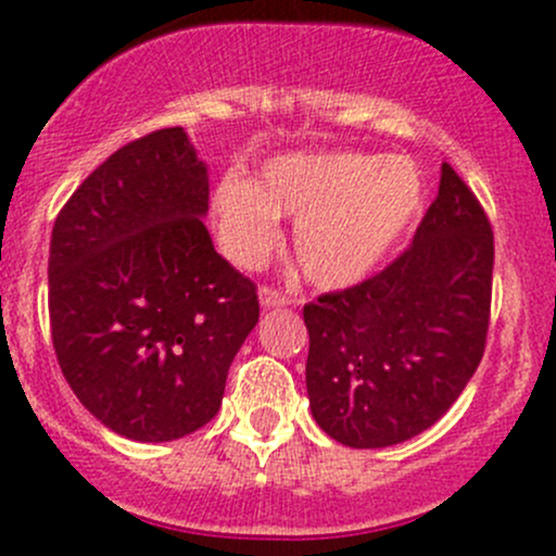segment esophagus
Wrapping results in <instances>:
<instances>
[{
  "label": "esophagus",
  "mask_w": 556,
  "mask_h": 556,
  "mask_svg": "<svg viewBox=\"0 0 556 556\" xmlns=\"http://www.w3.org/2000/svg\"><path fill=\"white\" fill-rule=\"evenodd\" d=\"M257 295H261L263 309H277V306H288L290 304V295L282 293V290L271 288V285H263V288L257 290Z\"/></svg>",
  "instance_id": "34e87169"
}]
</instances>
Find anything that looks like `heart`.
Instances as JSON below:
<instances>
[{
    "label": "heart",
    "instance_id": "heart-1",
    "mask_svg": "<svg viewBox=\"0 0 556 556\" xmlns=\"http://www.w3.org/2000/svg\"><path fill=\"white\" fill-rule=\"evenodd\" d=\"M422 204L425 179L414 161L355 150L279 155L255 182L226 177L212 199L233 261L261 263L279 242L277 217H290L301 271L330 290L366 279Z\"/></svg>",
    "mask_w": 556,
    "mask_h": 556
}]
</instances>
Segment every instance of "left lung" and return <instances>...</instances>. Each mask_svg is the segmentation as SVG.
<instances>
[{
    "label": "left lung",
    "instance_id": "1",
    "mask_svg": "<svg viewBox=\"0 0 556 556\" xmlns=\"http://www.w3.org/2000/svg\"><path fill=\"white\" fill-rule=\"evenodd\" d=\"M495 239L450 164L414 242L374 277L304 306L306 392L319 428L382 450L439 422L479 368Z\"/></svg>",
    "mask_w": 556,
    "mask_h": 556
}]
</instances>
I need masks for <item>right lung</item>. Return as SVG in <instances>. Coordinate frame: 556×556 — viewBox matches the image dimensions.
<instances>
[{
	"mask_svg": "<svg viewBox=\"0 0 556 556\" xmlns=\"http://www.w3.org/2000/svg\"><path fill=\"white\" fill-rule=\"evenodd\" d=\"M210 177L179 126L123 144L61 206L48 257L50 336L83 406L134 441L217 414L255 328L257 288L212 247Z\"/></svg>",
	"mask_w": 556,
	"mask_h": 556,
	"instance_id": "right-lung-1",
	"label": "right lung"
}]
</instances>
